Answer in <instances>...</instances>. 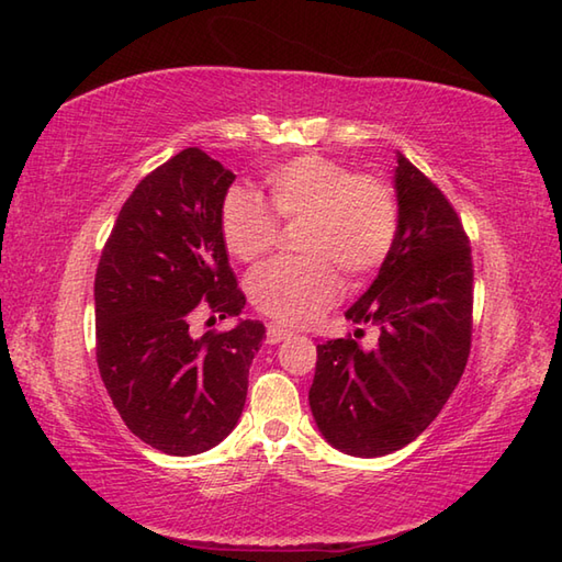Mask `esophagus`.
Returning a JSON list of instances; mask_svg holds the SVG:
<instances>
[{"label":"esophagus","mask_w":562,"mask_h":562,"mask_svg":"<svg viewBox=\"0 0 562 562\" xmlns=\"http://www.w3.org/2000/svg\"><path fill=\"white\" fill-rule=\"evenodd\" d=\"M292 328H288V326H278V324H270L268 326V333H266V342L268 345H278V342H282V340H288L290 336H292Z\"/></svg>","instance_id":"obj_1"}]
</instances>
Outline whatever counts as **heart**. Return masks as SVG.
I'll use <instances>...</instances> for the list:
<instances>
[{
	"mask_svg": "<svg viewBox=\"0 0 562 562\" xmlns=\"http://www.w3.org/2000/svg\"><path fill=\"white\" fill-rule=\"evenodd\" d=\"M266 188L282 222H304L300 248L306 254L272 260L250 274V304L274 321L306 324L316 318L338 300V270L350 280H364L396 246L401 207L386 178L355 173L324 154H302L268 169ZM273 215L256 195L229 190L220 207L226 254L238 262L266 258L280 236Z\"/></svg>",
	"mask_w": 562,
	"mask_h": 562,
	"instance_id": "b5f03b06",
	"label": "heart"
}]
</instances>
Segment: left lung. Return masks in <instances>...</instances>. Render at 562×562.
Returning <instances> with one entry per match:
<instances>
[{"label": "left lung", "mask_w": 562, "mask_h": 562, "mask_svg": "<svg viewBox=\"0 0 562 562\" xmlns=\"http://www.w3.org/2000/svg\"><path fill=\"white\" fill-rule=\"evenodd\" d=\"M398 238L345 316L379 326L374 350L355 338L316 348L308 389L314 420L333 447L374 459L423 435L469 362L473 328L471 244L445 193L398 154Z\"/></svg>", "instance_id": "8db88e82"}]
</instances>
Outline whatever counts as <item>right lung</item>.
<instances>
[{"label":"right lung","instance_id":"1","mask_svg":"<svg viewBox=\"0 0 562 562\" xmlns=\"http://www.w3.org/2000/svg\"><path fill=\"white\" fill-rule=\"evenodd\" d=\"M232 183L202 149L178 151L125 200L93 282L103 386L130 432L171 457L217 447L236 427L266 338L260 321L190 333L200 308L226 318L246 304L220 234Z\"/></svg>","mask_w":562,"mask_h":562}]
</instances>
